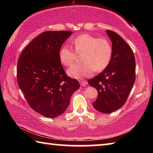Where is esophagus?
Wrapping results in <instances>:
<instances>
[{"mask_svg": "<svg viewBox=\"0 0 153 153\" xmlns=\"http://www.w3.org/2000/svg\"><path fill=\"white\" fill-rule=\"evenodd\" d=\"M80 85L82 87H84V86H86L87 85V82H85V81H81L80 82Z\"/></svg>", "mask_w": 153, "mask_h": 153, "instance_id": "34e87169", "label": "esophagus"}]
</instances>
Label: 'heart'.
I'll return each mask as SVG.
<instances>
[{
  "mask_svg": "<svg viewBox=\"0 0 153 153\" xmlns=\"http://www.w3.org/2000/svg\"><path fill=\"white\" fill-rule=\"evenodd\" d=\"M75 51L82 54V63L74 64L68 70V76L81 79L91 76L94 71L100 72L108 66L112 55V47L105 38L89 34H82L71 41ZM75 51L69 45H64L59 51V59L65 66H70L76 58Z\"/></svg>",
  "mask_w": 153,
  "mask_h": 153,
  "instance_id": "b5f03b06",
  "label": "heart"
}]
</instances>
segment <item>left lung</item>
I'll return each instance as SVG.
<instances>
[{
  "label": "left lung",
  "mask_w": 153,
  "mask_h": 153,
  "mask_svg": "<svg viewBox=\"0 0 153 153\" xmlns=\"http://www.w3.org/2000/svg\"><path fill=\"white\" fill-rule=\"evenodd\" d=\"M106 32L112 42L111 60L88 83L98 91L93 107L108 114L121 108L128 99L135 80V60L131 47L123 38L111 30Z\"/></svg>",
  "instance_id": "1"
}]
</instances>
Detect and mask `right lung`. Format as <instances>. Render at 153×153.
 <instances>
[{"mask_svg": "<svg viewBox=\"0 0 153 153\" xmlns=\"http://www.w3.org/2000/svg\"><path fill=\"white\" fill-rule=\"evenodd\" d=\"M72 34L69 31L43 32L24 48L17 66L18 84L35 112L56 118L70 105L79 88L77 79L68 77L59 59L62 45Z\"/></svg>", "mask_w": 153, "mask_h": 153, "instance_id": "obj_1", "label": "right lung"}]
</instances>
